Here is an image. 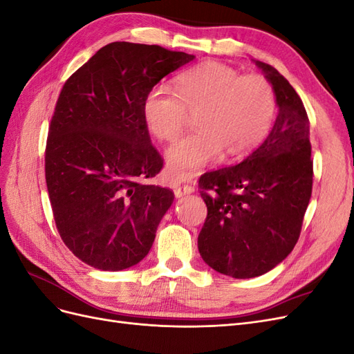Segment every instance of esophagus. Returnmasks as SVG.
<instances>
[{
	"label": "esophagus",
	"mask_w": 354,
	"mask_h": 354,
	"mask_svg": "<svg viewBox=\"0 0 354 354\" xmlns=\"http://www.w3.org/2000/svg\"><path fill=\"white\" fill-rule=\"evenodd\" d=\"M194 192H195V189H194V186H190V185L176 186V187H174V195H176L177 198H181V196L189 195V194H194Z\"/></svg>",
	"instance_id": "obj_1"
}]
</instances>
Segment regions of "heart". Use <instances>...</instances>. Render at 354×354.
Here are the masks:
<instances>
[{
  "label": "heart",
  "instance_id": "heart-1",
  "mask_svg": "<svg viewBox=\"0 0 354 354\" xmlns=\"http://www.w3.org/2000/svg\"><path fill=\"white\" fill-rule=\"evenodd\" d=\"M276 93L261 75H242L232 66L208 60L180 73L174 91L164 85L149 90L142 113L147 130L171 143L195 116L198 131L167 152V177L183 181L220 155L241 159L259 147L276 116Z\"/></svg>",
  "mask_w": 354,
  "mask_h": 354
}]
</instances>
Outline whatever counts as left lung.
Segmentation results:
<instances>
[{"label":"left lung","mask_w":354,"mask_h":354,"mask_svg":"<svg viewBox=\"0 0 354 354\" xmlns=\"http://www.w3.org/2000/svg\"><path fill=\"white\" fill-rule=\"evenodd\" d=\"M279 106L263 145L241 164L199 178L207 218L199 254L214 270L250 279L272 270L294 246L312 196L313 160L304 104L283 75L255 60Z\"/></svg>","instance_id":"obj_1"}]
</instances>
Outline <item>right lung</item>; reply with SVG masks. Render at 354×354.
I'll list each match as a JSON object with an SVG mask.
<instances>
[{"label":"right lung","mask_w":354,"mask_h":354,"mask_svg":"<svg viewBox=\"0 0 354 354\" xmlns=\"http://www.w3.org/2000/svg\"><path fill=\"white\" fill-rule=\"evenodd\" d=\"M194 55L118 41L63 85L48 128L46 181L56 227L75 257L124 270L152 248L173 190L147 183L164 165L143 120L149 90Z\"/></svg>","instance_id":"1"}]
</instances>
